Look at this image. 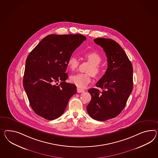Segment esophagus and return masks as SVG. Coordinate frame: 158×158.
Listing matches in <instances>:
<instances>
[{"mask_svg":"<svg viewBox=\"0 0 158 158\" xmlns=\"http://www.w3.org/2000/svg\"><path fill=\"white\" fill-rule=\"evenodd\" d=\"M77 90L78 93H82V92H84L85 91L84 90L81 89V88H77Z\"/></svg>","mask_w":158,"mask_h":158,"instance_id":"esophagus-1","label":"esophagus"}]
</instances>
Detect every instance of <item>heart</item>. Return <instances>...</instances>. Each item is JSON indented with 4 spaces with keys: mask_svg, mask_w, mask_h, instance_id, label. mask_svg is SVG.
Wrapping results in <instances>:
<instances>
[{
    "mask_svg": "<svg viewBox=\"0 0 158 158\" xmlns=\"http://www.w3.org/2000/svg\"><path fill=\"white\" fill-rule=\"evenodd\" d=\"M85 57L91 64V66L88 72L92 73L94 76H98L101 72V68L99 66L102 60L100 56L95 52H89L85 54ZM79 64V60L74 56L70 57L68 61V66L72 70L77 69ZM90 73H77L74 74L70 77V81L78 87L84 88L92 80V75Z\"/></svg>",
    "mask_w": 158,
    "mask_h": 158,
    "instance_id": "obj_1",
    "label": "heart"
}]
</instances>
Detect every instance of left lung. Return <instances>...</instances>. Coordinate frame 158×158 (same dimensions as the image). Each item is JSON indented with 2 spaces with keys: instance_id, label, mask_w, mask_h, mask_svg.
Returning <instances> with one entry per match:
<instances>
[{
  "instance_id": "8db88e82",
  "label": "left lung",
  "mask_w": 158,
  "mask_h": 158,
  "mask_svg": "<svg viewBox=\"0 0 158 158\" xmlns=\"http://www.w3.org/2000/svg\"><path fill=\"white\" fill-rule=\"evenodd\" d=\"M94 42L106 54L108 68L96 83L88 90L92 98L86 106L89 116L98 121L116 117L124 108L133 88V68L128 57L116 41L97 38Z\"/></svg>"
}]
</instances>
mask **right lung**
<instances>
[{
  "label": "right lung",
  "instance_id": "right-lung-1",
  "mask_svg": "<svg viewBox=\"0 0 158 158\" xmlns=\"http://www.w3.org/2000/svg\"><path fill=\"white\" fill-rule=\"evenodd\" d=\"M86 39L81 34H50L28 54L23 84L38 116L49 120L61 116L77 92L76 85L65 82L68 78L65 72L69 58Z\"/></svg>",
  "mask_w": 158,
  "mask_h": 158
}]
</instances>
